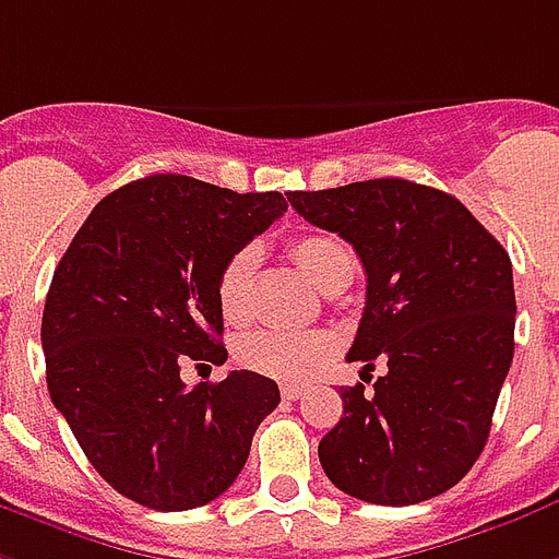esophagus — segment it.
I'll list each match as a JSON object with an SVG mask.
<instances>
[{"instance_id": "1", "label": "esophagus", "mask_w": 559, "mask_h": 559, "mask_svg": "<svg viewBox=\"0 0 559 559\" xmlns=\"http://www.w3.org/2000/svg\"><path fill=\"white\" fill-rule=\"evenodd\" d=\"M305 394V384H281V396L284 400H299Z\"/></svg>"}]
</instances>
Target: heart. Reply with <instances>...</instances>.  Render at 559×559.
<instances>
[{
	"instance_id": "1",
	"label": "heart",
	"mask_w": 559,
	"mask_h": 559,
	"mask_svg": "<svg viewBox=\"0 0 559 559\" xmlns=\"http://www.w3.org/2000/svg\"><path fill=\"white\" fill-rule=\"evenodd\" d=\"M290 254L296 266L325 293L346 287L355 275L353 248L329 230H311L296 237ZM258 263V246H242L218 269L216 301L227 322H242L251 313V287ZM329 353L332 337L311 329H254L237 346V358L248 370L272 379H305L329 358Z\"/></svg>"
}]
</instances>
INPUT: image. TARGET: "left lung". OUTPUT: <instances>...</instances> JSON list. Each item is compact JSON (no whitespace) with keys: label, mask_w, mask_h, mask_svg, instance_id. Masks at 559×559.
Masks as SVG:
<instances>
[{"label":"left lung","mask_w":559,"mask_h":559,"mask_svg":"<svg viewBox=\"0 0 559 559\" xmlns=\"http://www.w3.org/2000/svg\"><path fill=\"white\" fill-rule=\"evenodd\" d=\"M296 213L355 248L367 301L346 361L384 367L343 388L320 441L325 477L382 507L456 486L486 448L515 349L512 263L459 198L400 177L290 192Z\"/></svg>","instance_id":"8db88e82"}]
</instances>
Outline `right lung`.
Here are the masks:
<instances>
[{
    "mask_svg": "<svg viewBox=\"0 0 559 559\" xmlns=\"http://www.w3.org/2000/svg\"><path fill=\"white\" fill-rule=\"evenodd\" d=\"M284 213L281 192L153 175L103 198L56 266L40 322L49 396L123 498L195 510L239 477L278 384L230 370L186 388L180 367L225 364L218 269Z\"/></svg>",
    "mask_w": 559,
    "mask_h": 559,
    "instance_id": "add662e5",
    "label": "right lung"
}]
</instances>
